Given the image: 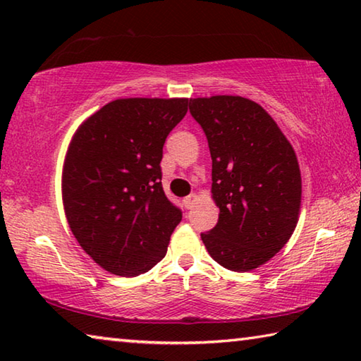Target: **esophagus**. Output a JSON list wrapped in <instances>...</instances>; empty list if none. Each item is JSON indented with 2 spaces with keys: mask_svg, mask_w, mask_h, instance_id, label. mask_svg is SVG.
Returning a JSON list of instances; mask_svg holds the SVG:
<instances>
[{
  "mask_svg": "<svg viewBox=\"0 0 361 361\" xmlns=\"http://www.w3.org/2000/svg\"><path fill=\"white\" fill-rule=\"evenodd\" d=\"M197 200H199L197 195L191 194V195H188V197H185V200H183V204H185V207H186L188 210H191L192 207H194L195 204H197Z\"/></svg>",
  "mask_w": 361,
  "mask_h": 361,
  "instance_id": "esophagus-1",
  "label": "esophagus"
}]
</instances>
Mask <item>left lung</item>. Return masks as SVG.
Segmentation results:
<instances>
[{"label": "left lung", "mask_w": 361, "mask_h": 361, "mask_svg": "<svg viewBox=\"0 0 361 361\" xmlns=\"http://www.w3.org/2000/svg\"><path fill=\"white\" fill-rule=\"evenodd\" d=\"M212 156V197L218 223L200 234L218 264L248 272L274 258L298 224L301 170L277 122L239 95L189 99Z\"/></svg>", "instance_id": "1"}]
</instances>
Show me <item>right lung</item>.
Instances as JSON below:
<instances>
[{
  "label": "right lung",
  "mask_w": 361,
  "mask_h": 361,
  "mask_svg": "<svg viewBox=\"0 0 361 361\" xmlns=\"http://www.w3.org/2000/svg\"><path fill=\"white\" fill-rule=\"evenodd\" d=\"M189 99H118L78 127L62 200L79 245L105 271L137 277L167 253L181 212L162 188V148Z\"/></svg>",
  "instance_id": "add662e5"
}]
</instances>
